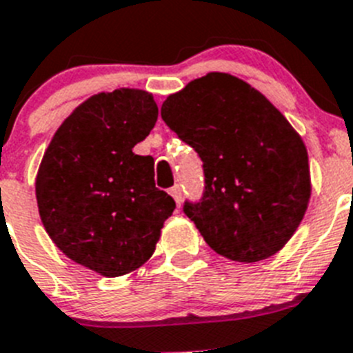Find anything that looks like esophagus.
I'll return each instance as SVG.
<instances>
[{"label":"esophagus","instance_id":"obj_1","mask_svg":"<svg viewBox=\"0 0 353 353\" xmlns=\"http://www.w3.org/2000/svg\"><path fill=\"white\" fill-rule=\"evenodd\" d=\"M170 194L173 196L174 203H176V207H180V203H182V189H180V185H174L170 189Z\"/></svg>","mask_w":353,"mask_h":353}]
</instances>
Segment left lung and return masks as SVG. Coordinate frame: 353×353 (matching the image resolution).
I'll return each instance as SVG.
<instances>
[{"label": "left lung", "instance_id": "left-lung-1", "mask_svg": "<svg viewBox=\"0 0 353 353\" xmlns=\"http://www.w3.org/2000/svg\"><path fill=\"white\" fill-rule=\"evenodd\" d=\"M162 120L203 161L205 194L183 212L217 254L240 263L281 251L311 198L299 132L251 84L208 72L171 93Z\"/></svg>", "mask_w": 353, "mask_h": 353}]
</instances>
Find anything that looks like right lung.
<instances>
[{
    "label": "right lung",
    "instance_id": "1",
    "mask_svg": "<svg viewBox=\"0 0 353 353\" xmlns=\"http://www.w3.org/2000/svg\"><path fill=\"white\" fill-rule=\"evenodd\" d=\"M157 117L145 90L97 93L65 118L39 166L46 232L65 256L104 277L146 263L174 210L173 198L155 187L154 159L132 152Z\"/></svg>",
    "mask_w": 353,
    "mask_h": 353
}]
</instances>
